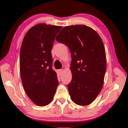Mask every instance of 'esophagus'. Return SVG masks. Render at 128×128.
<instances>
[{"instance_id": "esophagus-1", "label": "esophagus", "mask_w": 128, "mask_h": 128, "mask_svg": "<svg viewBox=\"0 0 128 128\" xmlns=\"http://www.w3.org/2000/svg\"><path fill=\"white\" fill-rule=\"evenodd\" d=\"M59 73H61V74H62V73L64 72V69H59Z\"/></svg>"}]
</instances>
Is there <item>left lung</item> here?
Returning a JSON list of instances; mask_svg holds the SVG:
<instances>
[{"instance_id":"8db88e82","label":"left lung","mask_w":128,"mask_h":128,"mask_svg":"<svg viewBox=\"0 0 128 128\" xmlns=\"http://www.w3.org/2000/svg\"><path fill=\"white\" fill-rule=\"evenodd\" d=\"M56 40L68 47L72 62V81L68 85L70 98L80 106H87L102 88L106 71L103 43L92 28L83 25L64 27Z\"/></svg>"}]
</instances>
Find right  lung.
<instances>
[{
    "label": "right lung",
    "mask_w": 128,
    "mask_h": 128,
    "mask_svg": "<svg viewBox=\"0 0 128 128\" xmlns=\"http://www.w3.org/2000/svg\"><path fill=\"white\" fill-rule=\"evenodd\" d=\"M62 26L40 24L28 30L21 45L20 69L24 90L38 106H45L54 98L59 82L52 68L51 49Z\"/></svg>",
    "instance_id": "right-lung-1"
}]
</instances>
